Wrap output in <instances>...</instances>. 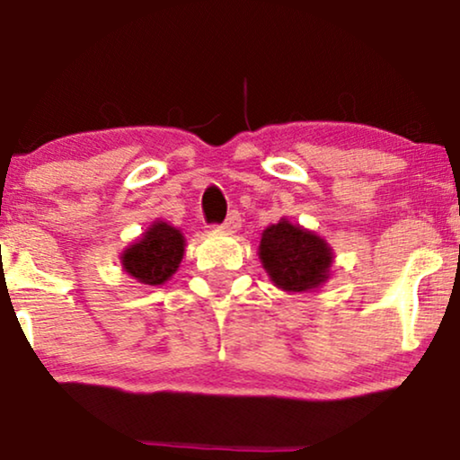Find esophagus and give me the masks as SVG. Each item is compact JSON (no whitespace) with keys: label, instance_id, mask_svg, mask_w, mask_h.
<instances>
[{"label":"esophagus","instance_id":"1","mask_svg":"<svg viewBox=\"0 0 460 460\" xmlns=\"http://www.w3.org/2000/svg\"><path fill=\"white\" fill-rule=\"evenodd\" d=\"M240 226H242V214L237 212V210H231L229 217L223 220V225H220V229L229 231V234H235V231L240 229Z\"/></svg>","mask_w":460,"mask_h":460}]
</instances>
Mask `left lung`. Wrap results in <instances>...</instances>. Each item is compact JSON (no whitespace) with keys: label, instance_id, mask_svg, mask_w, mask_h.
Returning <instances> with one entry per match:
<instances>
[{"label":"left lung","instance_id":"left-lung-1","mask_svg":"<svg viewBox=\"0 0 460 460\" xmlns=\"http://www.w3.org/2000/svg\"><path fill=\"white\" fill-rule=\"evenodd\" d=\"M259 250L269 278L288 292H307L320 286L332 262L326 242L288 220L265 229Z\"/></svg>","mask_w":460,"mask_h":460}]
</instances>
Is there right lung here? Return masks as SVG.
I'll return each instance as SVG.
<instances>
[{
    "label": "right lung",
    "mask_w": 460,
    "mask_h": 460,
    "mask_svg": "<svg viewBox=\"0 0 460 460\" xmlns=\"http://www.w3.org/2000/svg\"><path fill=\"white\" fill-rule=\"evenodd\" d=\"M185 254V240L181 231L166 223H155L143 235V240L128 248L121 261L124 269L140 284H164L176 269Z\"/></svg>",
    "instance_id": "right-lung-1"
}]
</instances>
